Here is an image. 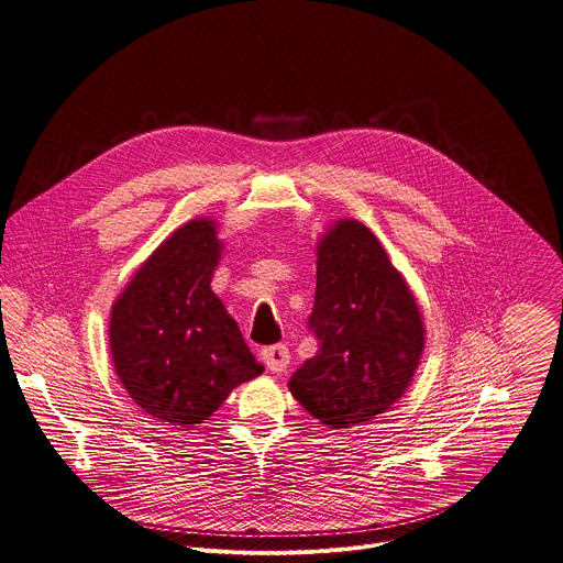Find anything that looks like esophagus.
I'll use <instances>...</instances> for the list:
<instances>
[{
    "instance_id": "34e87169",
    "label": "esophagus",
    "mask_w": 563,
    "mask_h": 563,
    "mask_svg": "<svg viewBox=\"0 0 563 563\" xmlns=\"http://www.w3.org/2000/svg\"><path fill=\"white\" fill-rule=\"evenodd\" d=\"M261 356H263L265 365H267L274 374L285 372V367L289 365V350H287V345H283V343L263 347V350H261Z\"/></svg>"
}]
</instances>
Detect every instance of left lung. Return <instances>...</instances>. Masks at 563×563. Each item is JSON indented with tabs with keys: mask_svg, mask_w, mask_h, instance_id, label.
Instances as JSON below:
<instances>
[{
	"mask_svg": "<svg viewBox=\"0 0 563 563\" xmlns=\"http://www.w3.org/2000/svg\"><path fill=\"white\" fill-rule=\"evenodd\" d=\"M316 354L291 376L298 404L332 428L361 426L408 389L423 352L412 291L376 235L341 220L318 247L316 300L307 320Z\"/></svg>",
	"mask_w": 563,
	"mask_h": 563,
	"instance_id": "1",
	"label": "left lung"
}]
</instances>
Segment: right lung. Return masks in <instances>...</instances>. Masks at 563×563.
Wrapping results in <instances>:
<instances>
[{
  "label": "right lung",
  "instance_id": "1",
  "mask_svg": "<svg viewBox=\"0 0 563 563\" xmlns=\"http://www.w3.org/2000/svg\"><path fill=\"white\" fill-rule=\"evenodd\" d=\"M218 258L213 222L191 220L151 254L111 311L115 372L165 426L207 421L235 385L263 372L211 291Z\"/></svg>",
  "mask_w": 563,
  "mask_h": 563
}]
</instances>
